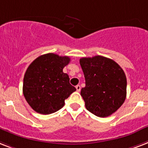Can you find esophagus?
Listing matches in <instances>:
<instances>
[{
    "mask_svg": "<svg viewBox=\"0 0 148 148\" xmlns=\"http://www.w3.org/2000/svg\"><path fill=\"white\" fill-rule=\"evenodd\" d=\"M75 89L77 90V92H79L80 90H81V86H80L79 85H77V86H75Z\"/></svg>",
    "mask_w": 148,
    "mask_h": 148,
    "instance_id": "esophagus-1",
    "label": "esophagus"
}]
</instances>
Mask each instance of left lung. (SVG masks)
Returning a JSON list of instances; mask_svg holds the SVG:
<instances>
[{"mask_svg":"<svg viewBox=\"0 0 148 148\" xmlns=\"http://www.w3.org/2000/svg\"><path fill=\"white\" fill-rule=\"evenodd\" d=\"M79 63L86 80L81 90L86 108L99 117L110 116L125 101V73L116 62L101 56L80 58Z\"/></svg>","mask_w":148,"mask_h":148,"instance_id":"1","label":"left lung"}]
</instances>
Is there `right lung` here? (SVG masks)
Returning a JSON list of instances; mask_svg holds the SVG:
<instances>
[{
	"mask_svg": "<svg viewBox=\"0 0 148 148\" xmlns=\"http://www.w3.org/2000/svg\"><path fill=\"white\" fill-rule=\"evenodd\" d=\"M69 62L68 56L48 53L38 57L27 67L23 94L37 113L46 115L58 111L65 105V99L76 90L62 71Z\"/></svg>",
	"mask_w": 148,
	"mask_h": 148,
	"instance_id": "1",
	"label": "right lung"
}]
</instances>
